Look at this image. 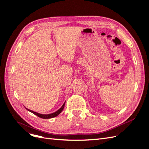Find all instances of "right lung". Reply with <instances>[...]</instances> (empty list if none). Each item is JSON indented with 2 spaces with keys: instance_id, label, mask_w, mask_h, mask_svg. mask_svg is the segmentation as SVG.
Returning a JSON list of instances; mask_svg holds the SVG:
<instances>
[{
  "instance_id": "add662e5",
  "label": "right lung",
  "mask_w": 149,
  "mask_h": 149,
  "mask_svg": "<svg viewBox=\"0 0 149 149\" xmlns=\"http://www.w3.org/2000/svg\"><path fill=\"white\" fill-rule=\"evenodd\" d=\"M66 102V101H65ZM65 102H64L63 104V106L60 108L59 109H58V111H56V112H53V113H52V114H40V113H38V112H34L33 111H31L29 109H27V108H26V109H27L29 111L32 112L33 114H34L35 115L37 116L38 117H39V118H42V119H50V118H55V117L59 115L61 111L63 110V108L65 107Z\"/></svg>"
}]
</instances>
